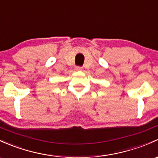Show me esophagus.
Wrapping results in <instances>:
<instances>
[{"instance_id": "obj_1", "label": "esophagus", "mask_w": 158, "mask_h": 158, "mask_svg": "<svg viewBox=\"0 0 158 158\" xmlns=\"http://www.w3.org/2000/svg\"><path fill=\"white\" fill-rule=\"evenodd\" d=\"M75 69L77 71H82L83 70V68L82 67H79V66H77V67L75 68Z\"/></svg>"}]
</instances>
